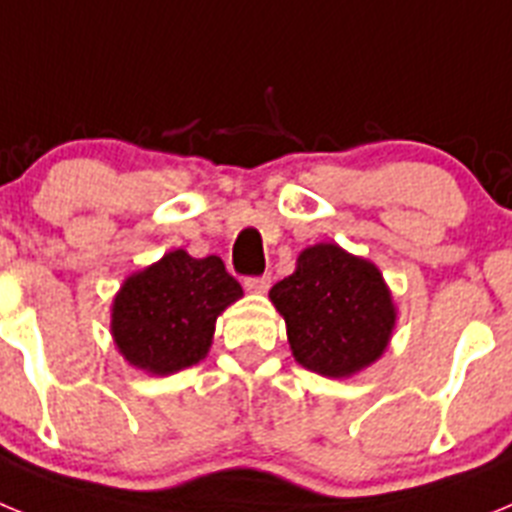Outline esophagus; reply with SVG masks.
I'll use <instances>...</instances> for the list:
<instances>
[{"label": "esophagus", "instance_id": "34e87169", "mask_svg": "<svg viewBox=\"0 0 512 512\" xmlns=\"http://www.w3.org/2000/svg\"><path fill=\"white\" fill-rule=\"evenodd\" d=\"M271 279L269 277H248L243 279V287L248 289V292H253V295H264L266 289H269Z\"/></svg>", "mask_w": 512, "mask_h": 512}]
</instances>
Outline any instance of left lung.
I'll return each instance as SVG.
<instances>
[{"label": "left lung", "instance_id": "8db88e82", "mask_svg": "<svg viewBox=\"0 0 512 512\" xmlns=\"http://www.w3.org/2000/svg\"><path fill=\"white\" fill-rule=\"evenodd\" d=\"M269 300L287 323L295 361L320 377L364 372L395 333L397 307L379 266L338 243L307 246Z\"/></svg>", "mask_w": 512, "mask_h": 512}]
</instances>
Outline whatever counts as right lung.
<instances>
[{
    "label": "right lung",
    "mask_w": 512,
    "mask_h": 512,
    "mask_svg": "<svg viewBox=\"0 0 512 512\" xmlns=\"http://www.w3.org/2000/svg\"><path fill=\"white\" fill-rule=\"evenodd\" d=\"M241 297L220 256L194 259L176 248L117 289L112 341L122 359L151 377L182 372L205 359L217 318Z\"/></svg>",
    "instance_id": "add662e5"
}]
</instances>
